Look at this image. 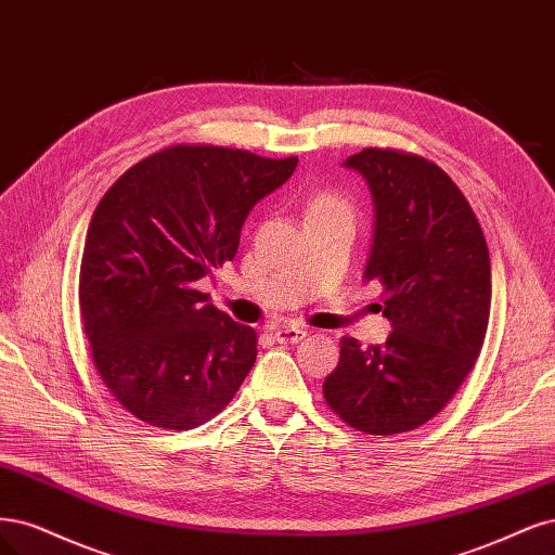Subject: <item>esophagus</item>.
<instances>
[{"instance_id":"34e87169","label":"esophagus","mask_w":555,"mask_h":555,"mask_svg":"<svg viewBox=\"0 0 555 555\" xmlns=\"http://www.w3.org/2000/svg\"><path fill=\"white\" fill-rule=\"evenodd\" d=\"M274 338L279 344H299L301 338H307V332L299 327H279L274 332Z\"/></svg>"}]
</instances>
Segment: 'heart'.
I'll use <instances>...</instances> for the list:
<instances>
[{
  "label": "heart",
  "mask_w": 555,
  "mask_h": 555,
  "mask_svg": "<svg viewBox=\"0 0 555 555\" xmlns=\"http://www.w3.org/2000/svg\"><path fill=\"white\" fill-rule=\"evenodd\" d=\"M336 207H346V205H344L341 201H338L336 195L325 193V195H318V198L313 201L311 211H320V209H336Z\"/></svg>",
  "instance_id": "obj_1"
}]
</instances>
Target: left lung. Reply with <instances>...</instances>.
<instances>
[{"label":"left lung","instance_id":"8db88e82","mask_svg":"<svg viewBox=\"0 0 555 555\" xmlns=\"http://www.w3.org/2000/svg\"><path fill=\"white\" fill-rule=\"evenodd\" d=\"M373 198L364 281L385 291V346L346 336L325 399L357 431H413L454 397L475 366L491 311L485 232L459 186L431 160L366 147L344 160Z\"/></svg>","mask_w":555,"mask_h":555}]
</instances>
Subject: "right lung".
Masks as SVG:
<instances>
[{
  "label": "right lung",
  "instance_id": "add662e5",
  "mask_svg": "<svg viewBox=\"0 0 555 555\" xmlns=\"http://www.w3.org/2000/svg\"><path fill=\"white\" fill-rule=\"evenodd\" d=\"M295 168V156L177 145L142 158L101 198L80 262V318L105 387L138 420L198 426L256 364L254 327L198 283L235 258L248 211Z\"/></svg>",
  "mask_w": 555,
  "mask_h": 555
}]
</instances>
